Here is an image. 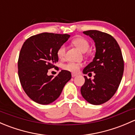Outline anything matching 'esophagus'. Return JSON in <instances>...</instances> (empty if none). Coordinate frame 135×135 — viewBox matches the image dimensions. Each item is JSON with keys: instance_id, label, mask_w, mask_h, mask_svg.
Returning a JSON list of instances; mask_svg holds the SVG:
<instances>
[{"instance_id": "obj_1", "label": "esophagus", "mask_w": 135, "mask_h": 135, "mask_svg": "<svg viewBox=\"0 0 135 135\" xmlns=\"http://www.w3.org/2000/svg\"><path fill=\"white\" fill-rule=\"evenodd\" d=\"M78 75V74H75V73H72V76L73 77H75V76H76Z\"/></svg>"}]
</instances>
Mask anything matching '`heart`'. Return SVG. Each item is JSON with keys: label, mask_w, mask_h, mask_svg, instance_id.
<instances>
[{"label": "heart", "mask_w": 135, "mask_h": 135, "mask_svg": "<svg viewBox=\"0 0 135 135\" xmlns=\"http://www.w3.org/2000/svg\"><path fill=\"white\" fill-rule=\"evenodd\" d=\"M73 43L83 52H85V51H88L89 47V42L86 39L83 37L76 38L73 40ZM65 54H66V46L65 44H62L58 49L57 56L59 59H63L65 57ZM80 66H81V65L80 63L70 62L64 65L63 69L68 70V71L76 73V72L78 71Z\"/></svg>", "instance_id": "obj_1"}]
</instances>
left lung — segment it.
Returning a JSON list of instances; mask_svg holds the SVG:
<instances>
[{"label": "left lung", "instance_id": "1", "mask_svg": "<svg viewBox=\"0 0 135 135\" xmlns=\"http://www.w3.org/2000/svg\"><path fill=\"white\" fill-rule=\"evenodd\" d=\"M83 33L94 40L96 52L93 61L83 70L84 74L93 72L94 79L84 76L81 94L89 103L99 105L110 100L116 92L123 76L124 62L120 47L111 35L97 30Z\"/></svg>", "mask_w": 135, "mask_h": 135}]
</instances>
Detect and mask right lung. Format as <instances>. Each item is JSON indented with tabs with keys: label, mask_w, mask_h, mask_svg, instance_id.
<instances>
[{
	"label": "right lung",
	"mask_w": 135,
	"mask_h": 135,
	"mask_svg": "<svg viewBox=\"0 0 135 135\" xmlns=\"http://www.w3.org/2000/svg\"><path fill=\"white\" fill-rule=\"evenodd\" d=\"M70 35L44 33L31 36L23 44L18 59V75L28 97L40 104H49L60 96L71 73L62 70L55 77L49 69L58 62L57 50Z\"/></svg>",
	"instance_id": "1"
}]
</instances>
